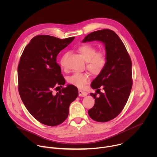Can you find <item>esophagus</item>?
Returning a JSON list of instances; mask_svg holds the SVG:
<instances>
[{"label":"esophagus","instance_id":"34e87169","mask_svg":"<svg viewBox=\"0 0 157 157\" xmlns=\"http://www.w3.org/2000/svg\"><path fill=\"white\" fill-rule=\"evenodd\" d=\"M79 96H81V97H84L86 96L87 95V93L84 91H82V90H79Z\"/></svg>","mask_w":157,"mask_h":157}]
</instances>
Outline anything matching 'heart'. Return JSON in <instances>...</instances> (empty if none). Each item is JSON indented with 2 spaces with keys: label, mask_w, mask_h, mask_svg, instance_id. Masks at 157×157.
Wrapping results in <instances>:
<instances>
[{
  "label": "heart",
  "mask_w": 157,
  "mask_h": 157,
  "mask_svg": "<svg viewBox=\"0 0 157 157\" xmlns=\"http://www.w3.org/2000/svg\"><path fill=\"white\" fill-rule=\"evenodd\" d=\"M78 52L82 58L87 61L86 67L87 70L94 75L100 74L104 69L107 63V57L105 53L97 52L96 47L91 44H83L78 48ZM68 53L64 54L59 60L62 67L64 66V60ZM90 77L87 73H76L70 76L68 81L70 84L79 88L83 87L88 83Z\"/></svg>",
  "instance_id": "1"
}]
</instances>
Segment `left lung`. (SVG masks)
<instances>
[{"label": "left lung", "instance_id": "obj_1", "mask_svg": "<svg viewBox=\"0 0 157 157\" xmlns=\"http://www.w3.org/2000/svg\"><path fill=\"white\" fill-rule=\"evenodd\" d=\"M95 40L104 44L107 63L91 82V87L97 89L100 96L97 97L96 93L90 94L95 99V104L88 110V114L95 121L105 122L116 117L127 102L133 83L132 61L124 44L114 31H95L85 36L82 41ZM101 86L104 89L102 93L100 91Z\"/></svg>", "mask_w": 157, "mask_h": 157}]
</instances>
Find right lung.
<instances>
[{
    "instance_id": "add662e5",
    "label": "right lung",
    "mask_w": 157,
    "mask_h": 157,
    "mask_svg": "<svg viewBox=\"0 0 157 157\" xmlns=\"http://www.w3.org/2000/svg\"><path fill=\"white\" fill-rule=\"evenodd\" d=\"M74 39L37 35L30 40L20 57L19 94L31 115L46 125L63 123L68 116L70 104L78 95V88L71 84L63 87L56 94L53 93L54 89L65 84L56 62L57 55Z\"/></svg>"
}]
</instances>
